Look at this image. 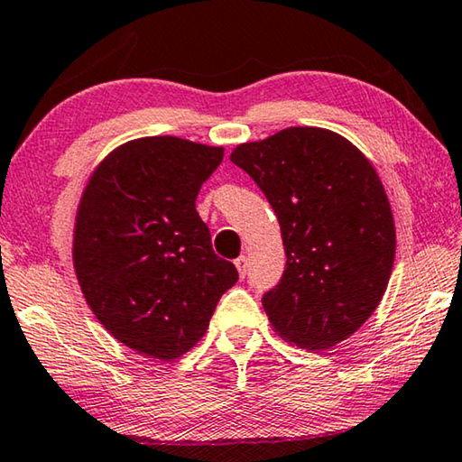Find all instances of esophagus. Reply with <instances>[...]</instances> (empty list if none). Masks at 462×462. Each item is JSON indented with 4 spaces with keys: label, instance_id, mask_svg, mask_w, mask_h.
<instances>
[{
    "label": "esophagus",
    "instance_id": "34e87169",
    "mask_svg": "<svg viewBox=\"0 0 462 462\" xmlns=\"http://www.w3.org/2000/svg\"><path fill=\"white\" fill-rule=\"evenodd\" d=\"M236 266H237L239 276H241V278H245V276H247V268H249V263H247V258H245V255H239V258L236 260Z\"/></svg>",
    "mask_w": 462,
    "mask_h": 462
}]
</instances>
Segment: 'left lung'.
<instances>
[{"label":"left lung","instance_id":"left-lung-1","mask_svg":"<svg viewBox=\"0 0 462 462\" xmlns=\"http://www.w3.org/2000/svg\"><path fill=\"white\" fill-rule=\"evenodd\" d=\"M231 162L260 186L281 223L286 268L262 297L272 328L311 352L344 342L379 307L395 262L379 173L342 134L317 126L244 143Z\"/></svg>","mask_w":462,"mask_h":462}]
</instances>
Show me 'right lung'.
I'll use <instances>...</instances> for the list:
<instances>
[{"label":"right lung","instance_id":"obj_1","mask_svg":"<svg viewBox=\"0 0 462 462\" xmlns=\"http://www.w3.org/2000/svg\"><path fill=\"white\" fill-rule=\"evenodd\" d=\"M221 162L223 147L134 139L97 165L81 194L73 266L83 297L120 344L149 358L173 360L196 346L239 278L196 213Z\"/></svg>","mask_w":462,"mask_h":462}]
</instances>
